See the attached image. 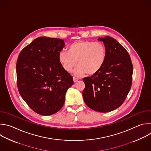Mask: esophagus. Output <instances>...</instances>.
<instances>
[{"label": "esophagus", "instance_id": "esophagus-1", "mask_svg": "<svg viewBox=\"0 0 151 151\" xmlns=\"http://www.w3.org/2000/svg\"><path fill=\"white\" fill-rule=\"evenodd\" d=\"M73 82H76L78 81V78H75V77H73Z\"/></svg>", "mask_w": 151, "mask_h": 151}]
</instances>
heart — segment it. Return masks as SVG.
<instances>
[{
  "mask_svg": "<svg viewBox=\"0 0 151 151\" xmlns=\"http://www.w3.org/2000/svg\"><path fill=\"white\" fill-rule=\"evenodd\" d=\"M106 57L104 46L100 42L91 41L75 42L69 46L68 52L61 51L58 55L63 69L68 72L73 70L78 61V66L74 71L77 76L96 74L104 65Z\"/></svg>",
  "mask_w": 151,
  "mask_h": 151,
  "instance_id": "obj_1",
  "label": "heart"
}]
</instances>
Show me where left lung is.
<instances>
[{
    "label": "left lung",
    "instance_id": "left-lung-1",
    "mask_svg": "<svg viewBox=\"0 0 151 151\" xmlns=\"http://www.w3.org/2000/svg\"><path fill=\"white\" fill-rule=\"evenodd\" d=\"M106 50L104 65L96 74L83 78L84 102L91 109L108 112L125 101L132 83L133 64L130 55L110 36L99 37Z\"/></svg>",
    "mask_w": 151,
    "mask_h": 151
}]
</instances>
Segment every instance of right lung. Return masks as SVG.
Listing matches in <instances>:
<instances>
[{
  "label": "right lung",
  "mask_w": 151,
  "mask_h": 151,
  "mask_svg": "<svg viewBox=\"0 0 151 151\" xmlns=\"http://www.w3.org/2000/svg\"><path fill=\"white\" fill-rule=\"evenodd\" d=\"M58 38L39 37L23 49L16 70L19 93L30 108L44 116L59 111L72 76L63 68L58 55L64 47Z\"/></svg>",
  "instance_id": "obj_1"
}]
</instances>
